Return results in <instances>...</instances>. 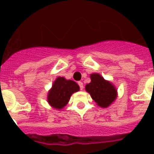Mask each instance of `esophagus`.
I'll return each instance as SVG.
<instances>
[{"label": "esophagus", "mask_w": 154, "mask_h": 154, "mask_svg": "<svg viewBox=\"0 0 154 154\" xmlns=\"http://www.w3.org/2000/svg\"><path fill=\"white\" fill-rule=\"evenodd\" d=\"M77 84L79 85L80 89H81V90H83V88H84V86H83V83H82V82H77Z\"/></svg>", "instance_id": "1"}]
</instances>
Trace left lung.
<instances>
[{"label":"left lung","mask_w":154,"mask_h":154,"mask_svg":"<svg viewBox=\"0 0 154 154\" xmlns=\"http://www.w3.org/2000/svg\"><path fill=\"white\" fill-rule=\"evenodd\" d=\"M90 77L91 82L85 85V90L90 94L92 98L99 106L108 107L117 97V90L101 75L93 73Z\"/></svg>","instance_id":"obj_1"}]
</instances>
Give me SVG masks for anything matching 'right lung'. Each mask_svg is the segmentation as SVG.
<instances>
[{
	"label": "right lung",
	"instance_id": "1",
	"mask_svg": "<svg viewBox=\"0 0 154 154\" xmlns=\"http://www.w3.org/2000/svg\"><path fill=\"white\" fill-rule=\"evenodd\" d=\"M78 85L73 81L57 77L48 94V101L55 109H60L66 105L73 93L79 90Z\"/></svg>",
	"mask_w": 154,
	"mask_h": 154
}]
</instances>
